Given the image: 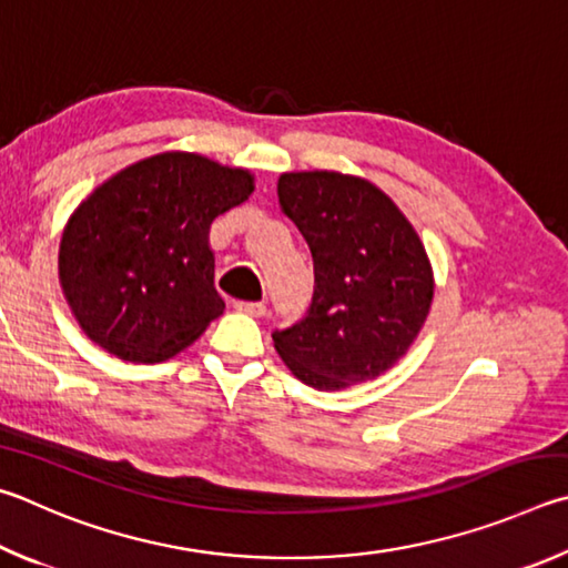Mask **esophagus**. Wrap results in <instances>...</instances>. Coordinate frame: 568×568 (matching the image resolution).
I'll use <instances>...</instances> for the list:
<instances>
[{
  "label": "esophagus",
  "instance_id": "34e87169",
  "mask_svg": "<svg viewBox=\"0 0 568 568\" xmlns=\"http://www.w3.org/2000/svg\"><path fill=\"white\" fill-rule=\"evenodd\" d=\"M234 310L242 312V314H248V316H264L266 306L262 302H236Z\"/></svg>",
  "mask_w": 568,
  "mask_h": 568
}]
</instances>
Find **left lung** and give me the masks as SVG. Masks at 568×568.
<instances>
[{"instance_id":"8db88e82","label":"left lung","mask_w":568,"mask_h":568,"mask_svg":"<svg viewBox=\"0 0 568 568\" xmlns=\"http://www.w3.org/2000/svg\"><path fill=\"white\" fill-rule=\"evenodd\" d=\"M276 194L314 258L310 314L274 332L276 354L320 392L389 372L416 342L434 300V268L416 229L364 176L284 172Z\"/></svg>"}]
</instances>
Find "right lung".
<instances>
[{"mask_svg":"<svg viewBox=\"0 0 568 568\" xmlns=\"http://www.w3.org/2000/svg\"><path fill=\"white\" fill-rule=\"evenodd\" d=\"M252 192L248 169L162 152L82 199L59 242V284L89 339L132 364L194 344L224 314L209 226Z\"/></svg>","mask_w":568,"mask_h":568,"instance_id":"1","label":"right lung"}]
</instances>
